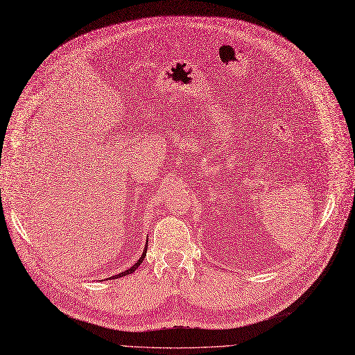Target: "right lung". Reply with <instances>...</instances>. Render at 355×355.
<instances>
[{
	"instance_id": "1",
	"label": "right lung",
	"mask_w": 355,
	"mask_h": 355,
	"mask_svg": "<svg viewBox=\"0 0 355 355\" xmlns=\"http://www.w3.org/2000/svg\"><path fill=\"white\" fill-rule=\"evenodd\" d=\"M146 250H148V240H146V244H145V250H144L142 256L139 257V260L136 261L132 267H129L128 270H125V271L119 272V275H115V276H112V277H109V279H111V280H112V279H121V277H125V276H128V275H132V272L142 264V261H144V259H145V256H146Z\"/></svg>"
}]
</instances>
